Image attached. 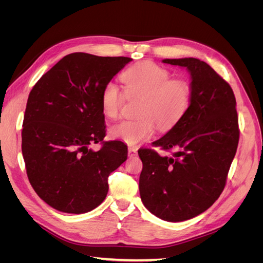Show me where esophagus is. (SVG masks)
Here are the masks:
<instances>
[{
	"instance_id": "obj_1",
	"label": "esophagus",
	"mask_w": 263,
	"mask_h": 263,
	"mask_svg": "<svg viewBox=\"0 0 263 263\" xmlns=\"http://www.w3.org/2000/svg\"><path fill=\"white\" fill-rule=\"evenodd\" d=\"M137 155V148L135 147H128V156L129 157H134Z\"/></svg>"
}]
</instances>
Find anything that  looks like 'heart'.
<instances>
[{
  "instance_id": "heart-1",
  "label": "heart",
  "mask_w": 263,
  "mask_h": 263,
  "mask_svg": "<svg viewBox=\"0 0 263 263\" xmlns=\"http://www.w3.org/2000/svg\"><path fill=\"white\" fill-rule=\"evenodd\" d=\"M125 93L119 86L108 81L102 87L100 103L102 113L115 119L121 112L125 94L144 98L137 121H123L109 128V136L127 145H137L153 136L156 126L159 130L173 128L184 117L193 97L192 84L183 78H173L171 71L157 63H137L121 76Z\"/></svg>"
}]
</instances>
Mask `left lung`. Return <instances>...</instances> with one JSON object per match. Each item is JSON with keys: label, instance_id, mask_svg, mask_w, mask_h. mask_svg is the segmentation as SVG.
I'll use <instances>...</instances> for the list:
<instances>
[{"label": "left lung", "instance_id": "1", "mask_svg": "<svg viewBox=\"0 0 263 263\" xmlns=\"http://www.w3.org/2000/svg\"><path fill=\"white\" fill-rule=\"evenodd\" d=\"M191 74L193 97L181 121L153 142L170 153L140 148L139 192L145 208L166 221H183L205 212L226 185L239 141L233 89L208 63L196 58L164 59Z\"/></svg>", "mask_w": 263, "mask_h": 263}]
</instances>
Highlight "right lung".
I'll return each mask as SVG.
<instances>
[{"mask_svg": "<svg viewBox=\"0 0 263 263\" xmlns=\"http://www.w3.org/2000/svg\"><path fill=\"white\" fill-rule=\"evenodd\" d=\"M128 57L67 54L30 91L22 130L27 177L38 196L54 210L82 214L105 200L108 176L127 159L119 140L103 141L102 87ZM102 141L99 152L88 146Z\"/></svg>", "mask_w": 263, "mask_h": 263, "instance_id": "1", "label": "right lung"}]
</instances>
